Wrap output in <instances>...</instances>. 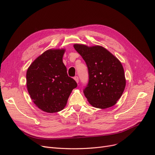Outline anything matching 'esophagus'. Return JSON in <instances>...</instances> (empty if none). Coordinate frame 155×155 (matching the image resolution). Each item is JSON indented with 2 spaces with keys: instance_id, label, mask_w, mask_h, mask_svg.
<instances>
[{
  "instance_id": "34e87169",
  "label": "esophagus",
  "mask_w": 155,
  "mask_h": 155,
  "mask_svg": "<svg viewBox=\"0 0 155 155\" xmlns=\"http://www.w3.org/2000/svg\"><path fill=\"white\" fill-rule=\"evenodd\" d=\"M73 78H74V80L76 81L77 83H78V82H79V78H78V77L77 76H75Z\"/></svg>"
}]
</instances>
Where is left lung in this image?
Here are the masks:
<instances>
[{
  "mask_svg": "<svg viewBox=\"0 0 155 155\" xmlns=\"http://www.w3.org/2000/svg\"><path fill=\"white\" fill-rule=\"evenodd\" d=\"M88 68L89 80L84 93L93 107L107 109L114 105L126 87L124 71L120 61L101 46L75 44Z\"/></svg>",
  "mask_w": 155,
  "mask_h": 155,
  "instance_id": "obj_1",
  "label": "left lung"
}]
</instances>
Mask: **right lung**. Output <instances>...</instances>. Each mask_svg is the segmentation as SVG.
Instances as JSON below:
<instances>
[{
    "instance_id": "1",
    "label": "right lung",
    "mask_w": 155,
    "mask_h": 155,
    "mask_svg": "<svg viewBox=\"0 0 155 155\" xmlns=\"http://www.w3.org/2000/svg\"><path fill=\"white\" fill-rule=\"evenodd\" d=\"M64 49H50L39 56L26 73L28 91L32 102L44 112L54 113L66 106L75 81L63 63Z\"/></svg>"
}]
</instances>
